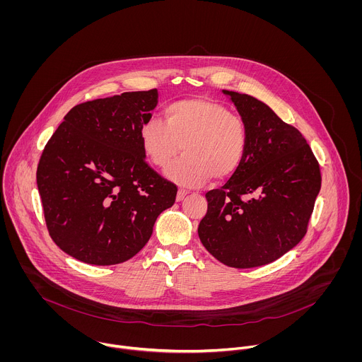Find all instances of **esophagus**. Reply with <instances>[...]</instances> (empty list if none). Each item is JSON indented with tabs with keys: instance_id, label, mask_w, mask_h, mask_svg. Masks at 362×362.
Returning <instances> with one entry per match:
<instances>
[{
	"instance_id": "1",
	"label": "esophagus",
	"mask_w": 362,
	"mask_h": 362,
	"mask_svg": "<svg viewBox=\"0 0 362 362\" xmlns=\"http://www.w3.org/2000/svg\"><path fill=\"white\" fill-rule=\"evenodd\" d=\"M187 194H188V192H187L185 189H178V192H177V198H175V199H177V202H181V201L187 197Z\"/></svg>"
}]
</instances>
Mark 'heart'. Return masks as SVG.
I'll use <instances>...</instances> for the list:
<instances>
[{
  "label": "heart",
  "mask_w": 362,
  "mask_h": 362,
  "mask_svg": "<svg viewBox=\"0 0 362 362\" xmlns=\"http://www.w3.org/2000/svg\"><path fill=\"white\" fill-rule=\"evenodd\" d=\"M164 122L148 119L142 124L139 141L144 155L165 171L173 182L194 188L231 177L243 164L248 148L245 121L218 102L187 99L168 104Z\"/></svg>",
  "instance_id": "heart-1"
}]
</instances>
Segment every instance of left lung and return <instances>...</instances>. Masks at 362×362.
<instances>
[{"instance_id": "left-lung-1", "label": "left lung", "mask_w": 362, "mask_h": 362, "mask_svg": "<svg viewBox=\"0 0 362 362\" xmlns=\"http://www.w3.org/2000/svg\"><path fill=\"white\" fill-rule=\"evenodd\" d=\"M245 121L248 148L240 168L206 194L198 234L221 263L248 269L267 264L305 235L320 170L303 134L258 99L223 90Z\"/></svg>"}]
</instances>
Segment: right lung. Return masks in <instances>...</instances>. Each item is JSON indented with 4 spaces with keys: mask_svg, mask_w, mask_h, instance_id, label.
<instances>
[{
    "mask_svg": "<svg viewBox=\"0 0 362 362\" xmlns=\"http://www.w3.org/2000/svg\"><path fill=\"white\" fill-rule=\"evenodd\" d=\"M156 89L78 104L47 142L37 188L52 241L89 264H117L149 241L177 187L146 163L141 127L157 105Z\"/></svg>",
    "mask_w": 362,
    "mask_h": 362,
    "instance_id": "add662e5",
    "label": "right lung"
}]
</instances>
